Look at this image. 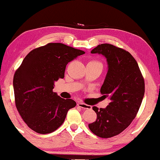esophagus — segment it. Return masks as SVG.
Listing matches in <instances>:
<instances>
[{"label": "esophagus", "instance_id": "34e87169", "mask_svg": "<svg viewBox=\"0 0 160 160\" xmlns=\"http://www.w3.org/2000/svg\"><path fill=\"white\" fill-rule=\"evenodd\" d=\"M77 106L78 107H81V108L84 109H92V106H89V105H87L86 103H84L82 102H78L77 103Z\"/></svg>", "mask_w": 160, "mask_h": 160}]
</instances>
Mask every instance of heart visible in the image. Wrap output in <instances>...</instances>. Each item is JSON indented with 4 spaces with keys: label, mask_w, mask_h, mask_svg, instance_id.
<instances>
[{
    "label": "heart",
    "mask_w": 160,
    "mask_h": 160,
    "mask_svg": "<svg viewBox=\"0 0 160 160\" xmlns=\"http://www.w3.org/2000/svg\"><path fill=\"white\" fill-rule=\"evenodd\" d=\"M93 62H95V61H93ZM100 63V62H99Z\"/></svg>",
    "instance_id": "heart-1"
}]
</instances>
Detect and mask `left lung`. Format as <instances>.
Returning <instances> with one entry per match:
<instances>
[{"instance_id":"obj_1","label":"left lung","mask_w":160,"mask_h":160,"mask_svg":"<svg viewBox=\"0 0 160 160\" xmlns=\"http://www.w3.org/2000/svg\"><path fill=\"white\" fill-rule=\"evenodd\" d=\"M91 53L101 54L107 59L108 71L100 92L111 101L106 108L92 107L97 119L88 126L97 136L109 138L123 132L136 117L145 92V83L136 60L126 50L102 43Z\"/></svg>"}]
</instances>
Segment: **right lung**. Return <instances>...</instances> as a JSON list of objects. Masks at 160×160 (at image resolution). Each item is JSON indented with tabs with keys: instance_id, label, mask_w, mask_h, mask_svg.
Wrapping results in <instances>:
<instances>
[{
	"instance_id": "obj_1",
	"label": "right lung",
	"mask_w": 160,
	"mask_h": 160,
	"mask_svg": "<svg viewBox=\"0 0 160 160\" xmlns=\"http://www.w3.org/2000/svg\"><path fill=\"white\" fill-rule=\"evenodd\" d=\"M82 50L61 43H49L27 54L13 79L15 105L27 125L35 132L47 134L64 122L76 102L54 92V84L63 78L68 63L84 54Z\"/></svg>"
}]
</instances>
